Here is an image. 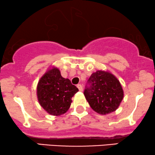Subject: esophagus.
Returning a JSON list of instances; mask_svg holds the SVG:
<instances>
[{
  "label": "esophagus",
  "mask_w": 155,
  "mask_h": 155,
  "mask_svg": "<svg viewBox=\"0 0 155 155\" xmlns=\"http://www.w3.org/2000/svg\"><path fill=\"white\" fill-rule=\"evenodd\" d=\"M77 87H78V89H79L80 91H82V90H83V89H82V86L80 85V84H78V85H77Z\"/></svg>",
  "instance_id": "esophagus-1"
}]
</instances>
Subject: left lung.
<instances>
[{
	"label": "left lung",
	"instance_id": "left-lung-1",
	"mask_svg": "<svg viewBox=\"0 0 155 155\" xmlns=\"http://www.w3.org/2000/svg\"><path fill=\"white\" fill-rule=\"evenodd\" d=\"M84 95L94 111L107 114L117 109L124 92L115 76L108 71L97 70L88 79Z\"/></svg>",
	"mask_w": 155,
	"mask_h": 155
}]
</instances>
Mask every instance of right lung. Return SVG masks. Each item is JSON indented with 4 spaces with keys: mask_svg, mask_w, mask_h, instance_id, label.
Returning a JSON list of instances; mask_svg holds the SVG:
<instances>
[{
    "mask_svg": "<svg viewBox=\"0 0 155 155\" xmlns=\"http://www.w3.org/2000/svg\"><path fill=\"white\" fill-rule=\"evenodd\" d=\"M78 92V87L69 79L63 78L58 68L48 70L38 81L37 96L40 104L48 114L59 116L70 107L72 97Z\"/></svg>",
    "mask_w": 155,
    "mask_h": 155,
    "instance_id": "1",
    "label": "right lung"
}]
</instances>
